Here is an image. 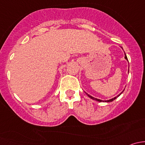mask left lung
<instances>
[{"mask_svg":"<svg viewBox=\"0 0 145 145\" xmlns=\"http://www.w3.org/2000/svg\"><path fill=\"white\" fill-rule=\"evenodd\" d=\"M122 48V49H123V48ZM124 53H125V52H124ZM125 59H126V60L128 61V58H127V56H126V55H125ZM128 72H129V69H128ZM124 90H125V89H124ZM124 90H123V91L121 92V93H120V94L116 96V97H114V98H112V99H110V100H100V99L95 98V97H93V96L90 95H89V94H88V93H86V94L88 95V97H90V98H91L92 100H93L98 101V102H112V101H114V100L115 99H116V98H117V97H118V96H120V95H121L122 94V93H123V92L124 91Z\"/></svg>","mask_w":145,"mask_h":145,"instance_id":"1","label":"left lung"}]
</instances>
